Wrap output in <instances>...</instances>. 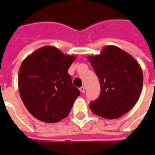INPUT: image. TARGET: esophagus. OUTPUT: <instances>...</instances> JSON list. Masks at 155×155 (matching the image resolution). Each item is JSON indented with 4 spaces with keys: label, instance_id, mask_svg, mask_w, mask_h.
Here are the masks:
<instances>
[{
    "label": "esophagus",
    "instance_id": "1",
    "mask_svg": "<svg viewBox=\"0 0 155 155\" xmlns=\"http://www.w3.org/2000/svg\"><path fill=\"white\" fill-rule=\"evenodd\" d=\"M80 91H81V93H84V92H85V87H84V86H81V87L80 88Z\"/></svg>",
    "mask_w": 155,
    "mask_h": 155
}]
</instances>
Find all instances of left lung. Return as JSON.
<instances>
[{"label": "left lung", "mask_w": 155, "mask_h": 155, "mask_svg": "<svg viewBox=\"0 0 155 155\" xmlns=\"http://www.w3.org/2000/svg\"><path fill=\"white\" fill-rule=\"evenodd\" d=\"M101 84V94L91 111L108 120L118 119L136 104L143 87V71L136 60L114 45L88 56Z\"/></svg>", "instance_id": "left-lung-1"}]
</instances>
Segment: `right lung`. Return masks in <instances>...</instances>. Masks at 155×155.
<instances>
[{
  "mask_svg": "<svg viewBox=\"0 0 155 155\" xmlns=\"http://www.w3.org/2000/svg\"><path fill=\"white\" fill-rule=\"evenodd\" d=\"M74 60V55L46 45L21 63L18 74L20 94L27 110L37 120L55 123L69 114L81 94L68 74Z\"/></svg>",
  "mask_w": 155,
  "mask_h": 155,
  "instance_id": "obj_1",
  "label": "right lung"
}]
</instances>
